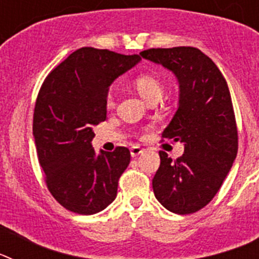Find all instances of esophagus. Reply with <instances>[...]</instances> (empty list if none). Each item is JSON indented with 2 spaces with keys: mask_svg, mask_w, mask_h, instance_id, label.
Segmentation results:
<instances>
[{
  "mask_svg": "<svg viewBox=\"0 0 259 259\" xmlns=\"http://www.w3.org/2000/svg\"><path fill=\"white\" fill-rule=\"evenodd\" d=\"M143 153V149H141L140 146H132L131 148V155L132 157H137V155Z\"/></svg>",
  "mask_w": 259,
  "mask_h": 259,
  "instance_id": "34e87169",
  "label": "esophagus"
}]
</instances>
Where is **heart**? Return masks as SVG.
Here are the masks:
<instances>
[{"instance_id": "obj_1", "label": "heart", "mask_w": 259, "mask_h": 259, "mask_svg": "<svg viewBox=\"0 0 259 259\" xmlns=\"http://www.w3.org/2000/svg\"><path fill=\"white\" fill-rule=\"evenodd\" d=\"M134 84L136 87L137 92L140 93V96L146 102H150L153 100H159L162 97V95H163V84H162L161 79L155 76V75H139L135 79ZM115 95H114V92L110 91L106 96V107L109 110H111L115 107Z\"/></svg>"}]
</instances>
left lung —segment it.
<instances>
[{
	"label": "left lung",
	"instance_id": "1",
	"mask_svg": "<svg viewBox=\"0 0 259 259\" xmlns=\"http://www.w3.org/2000/svg\"><path fill=\"white\" fill-rule=\"evenodd\" d=\"M140 56L172 71L180 84L179 107L162 141L183 143L184 154L172 159L159 152L153 191L171 212L192 214L218 193L237 154V125L228 84L197 48H152Z\"/></svg>",
	"mask_w": 259,
	"mask_h": 259
}]
</instances>
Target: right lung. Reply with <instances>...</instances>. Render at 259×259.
Listing matches in <instances>:
<instances>
[{"mask_svg":"<svg viewBox=\"0 0 259 259\" xmlns=\"http://www.w3.org/2000/svg\"><path fill=\"white\" fill-rule=\"evenodd\" d=\"M107 49L80 48L45 77L33 111L36 152L47 187L65 209L81 215L113 202L131 161L124 146L96 154L92 128L106 120L114 79L140 61Z\"/></svg>","mask_w":259,"mask_h":259,"instance_id":"add662e5","label":"right lung"}]
</instances>
